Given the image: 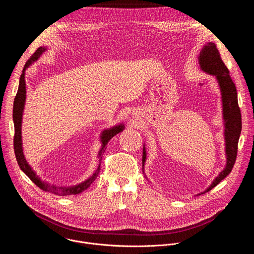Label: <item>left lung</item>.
Here are the masks:
<instances>
[{"instance_id":"left-lung-1","label":"left lung","mask_w":254,"mask_h":254,"mask_svg":"<svg viewBox=\"0 0 254 254\" xmlns=\"http://www.w3.org/2000/svg\"><path fill=\"white\" fill-rule=\"evenodd\" d=\"M199 64L203 71L214 75L218 81L222 94L223 120H224V135H225V150H226V166L222 172L216 177L213 183L206 189V192L218 185L223 179L226 178L232 171L237 157L238 139L241 132V114L238 106L237 91L234 82L232 81L229 70L221 59L220 53L215 43H207L201 50L199 55ZM146 149L142 150V168L146 162ZM203 194V193H201ZM199 194V195H201Z\"/></svg>"}]
</instances>
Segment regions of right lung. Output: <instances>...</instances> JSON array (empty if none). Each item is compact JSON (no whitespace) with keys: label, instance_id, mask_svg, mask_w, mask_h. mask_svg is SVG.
I'll return each mask as SVG.
<instances>
[{"label":"right lung","instance_id":"add662e5","mask_svg":"<svg viewBox=\"0 0 254 254\" xmlns=\"http://www.w3.org/2000/svg\"><path fill=\"white\" fill-rule=\"evenodd\" d=\"M46 49L44 47H40L36 52L29 58V60L26 62L24 69L22 71V74L20 77V82H19V88H18V92L15 96L14 99V107H13V121H14V127H15V135H14V151H15V156L18 162V165L20 167V169L29 177V179L32 181V182L38 186L40 189H42L45 192L54 194L56 196H69V195H76L79 194L81 192H83L84 190H86L91 183L94 182V180L96 179V177L98 176L99 172H100V165H101V159H102V154L104 153V151L106 150V144L107 142L111 140V138H113L116 134H118L119 132H121L125 127L124 125H120L117 127H114L112 128H108L102 131L101 133V142H102V147L99 151L98 154V158H99V164L98 167L96 169V171L94 172V174L87 179L86 181H84L83 183L78 184L76 186H72V187H60V186H56V185H52L49 184L47 182H44L42 181L36 173L32 170V168L30 167V165L27 163L24 154H23V149H22V135H21V127H22V116H23V110L25 106V99H26V81H25V71L26 69L34 62L37 60L40 55L45 51Z\"/></svg>","mask_w":254,"mask_h":254}]
</instances>
